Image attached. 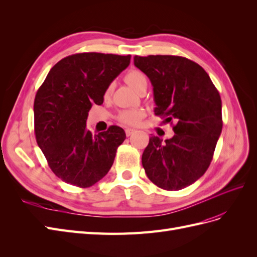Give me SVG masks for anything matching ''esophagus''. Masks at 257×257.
<instances>
[{
	"label": "esophagus",
	"mask_w": 257,
	"mask_h": 257,
	"mask_svg": "<svg viewBox=\"0 0 257 257\" xmlns=\"http://www.w3.org/2000/svg\"><path fill=\"white\" fill-rule=\"evenodd\" d=\"M135 130H133V128H126L125 130V134H126V136L128 137V136H131V135H133L134 133H135Z\"/></svg>",
	"instance_id": "esophagus-1"
}]
</instances>
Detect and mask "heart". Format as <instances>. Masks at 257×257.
<instances>
[{"instance_id":"heart-1","label":"heart","mask_w":257,"mask_h":257,"mask_svg":"<svg viewBox=\"0 0 257 257\" xmlns=\"http://www.w3.org/2000/svg\"><path fill=\"white\" fill-rule=\"evenodd\" d=\"M124 80H125V82L132 89L138 93L146 89L148 84L147 77L144 75V73L138 71V69H131V71H128L125 76H124ZM110 91L111 87H108L105 91V96H109ZM146 112L143 109H126L119 112L118 120L123 124H126V125L135 126L143 121Z\"/></svg>"}]
</instances>
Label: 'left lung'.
Wrapping results in <instances>:
<instances>
[{"mask_svg": "<svg viewBox=\"0 0 257 257\" xmlns=\"http://www.w3.org/2000/svg\"><path fill=\"white\" fill-rule=\"evenodd\" d=\"M134 64L153 85L154 113L177 122L174 137L165 143L150 137L142 158L145 172L163 190L184 189L212 161L223 126L220 93L205 69L186 58L135 56Z\"/></svg>", "mask_w": 257, "mask_h": 257, "instance_id": "left-lung-1", "label": "left lung"}]
</instances>
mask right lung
Returning a JSON list of instances; mask_svg holds the SVG:
<instances>
[{"label":"right lung","mask_w":257,"mask_h":257,"mask_svg":"<svg viewBox=\"0 0 257 257\" xmlns=\"http://www.w3.org/2000/svg\"><path fill=\"white\" fill-rule=\"evenodd\" d=\"M130 61V54L75 53L59 61L37 90L36 142L62 181L89 188L111 168L125 132L111 125L92 134L85 125L92 105L103 104L105 91Z\"/></svg>","instance_id":"1"}]
</instances>
